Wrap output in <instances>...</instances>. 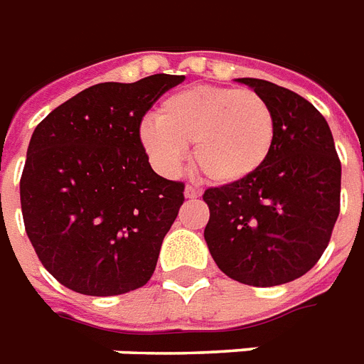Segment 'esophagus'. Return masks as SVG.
Listing matches in <instances>:
<instances>
[{
    "instance_id": "obj_1",
    "label": "esophagus",
    "mask_w": 364,
    "mask_h": 364,
    "mask_svg": "<svg viewBox=\"0 0 364 364\" xmlns=\"http://www.w3.org/2000/svg\"><path fill=\"white\" fill-rule=\"evenodd\" d=\"M200 196H202V191H200V188L193 187V185H187V187H185V198L194 200L200 198Z\"/></svg>"
}]
</instances>
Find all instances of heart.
<instances>
[{"label": "heart", "instance_id": "obj_1", "mask_svg": "<svg viewBox=\"0 0 364 364\" xmlns=\"http://www.w3.org/2000/svg\"><path fill=\"white\" fill-rule=\"evenodd\" d=\"M277 121L270 102L249 88L194 85L160 104L156 121L139 126L149 159L162 173H176L193 145L194 166L205 179L232 185L268 162L276 147Z\"/></svg>", "mask_w": 364, "mask_h": 364}]
</instances>
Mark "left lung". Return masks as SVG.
<instances>
[{
    "label": "left lung",
    "mask_w": 364,
    "mask_h": 364,
    "mask_svg": "<svg viewBox=\"0 0 364 364\" xmlns=\"http://www.w3.org/2000/svg\"><path fill=\"white\" fill-rule=\"evenodd\" d=\"M270 102L277 139L257 173L204 193V238L228 277L274 287L304 276L327 249L340 213L342 166L325 117L289 88L243 77Z\"/></svg>",
    "instance_id": "obj_1"
}]
</instances>
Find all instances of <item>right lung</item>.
<instances>
[{"label": "right lung", "instance_id": "obj_1", "mask_svg": "<svg viewBox=\"0 0 364 364\" xmlns=\"http://www.w3.org/2000/svg\"><path fill=\"white\" fill-rule=\"evenodd\" d=\"M183 75L100 82L50 111L31 134L20 177L26 234L64 287L113 296L151 279L181 208V181L154 173L143 117Z\"/></svg>", "mask_w": 364, "mask_h": 364}]
</instances>
